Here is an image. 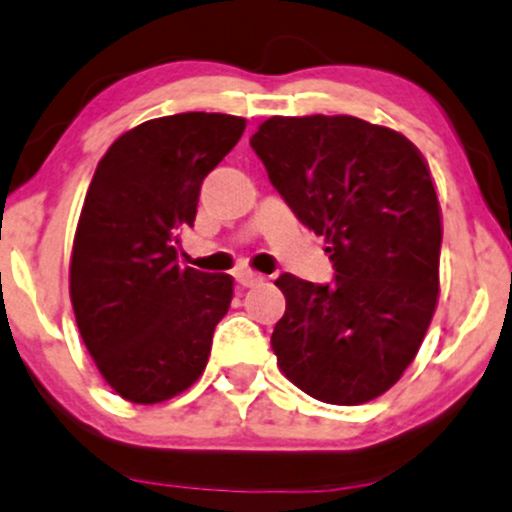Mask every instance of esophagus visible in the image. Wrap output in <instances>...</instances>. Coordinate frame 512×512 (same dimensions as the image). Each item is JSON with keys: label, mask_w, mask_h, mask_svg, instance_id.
Instances as JSON below:
<instances>
[{"label": "esophagus", "mask_w": 512, "mask_h": 512, "mask_svg": "<svg viewBox=\"0 0 512 512\" xmlns=\"http://www.w3.org/2000/svg\"><path fill=\"white\" fill-rule=\"evenodd\" d=\"M236 283L241 285V288H254V285H258L263 280L261 273L256 271H249V268H241V271H236Z\"/></svg>", "instance_id": "esophagus-1"}]
</instances>
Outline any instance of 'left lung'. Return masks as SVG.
Masks as SVG:
<instances>
[{
    "instance_id": "8db88e82",
    "label": "left lung",
    "mask_w": 512,
    "mask_h": 512,
    "mask_svg": "<svg viewBox=\"0 0 512 512\" xmlns=\"http://www.w3.org/2000/svg\"><path fill=\"white\" fill-rule=\"evenodd\" d=\"M251 148L334 266L324 285L276 280L280 371L322 403H368L412 364L437 305L442 217L430 168L403 134L346 114L271 117Z\"/></svg>"
}]
</instances>
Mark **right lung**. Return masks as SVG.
Instances as JSON below:
<instances>
[{
	"label": "right lung",
	"instance_id": "obj_1",
	"mask_svg": "<svg viewBox=\"0 0 512 512\" xmlns=\"http://www.w3.org/2000/svg\"><path fill=\"white\" fill-rule=\"evenodd\" d=\"M246 129L232 114L185 112L119 136L92 175L70 258V300L104 381L153 405L205 371L234 280L178 266L202 180Z\"/></svg>",
	"mask_w": 512,
	"mask_h": 512
}]
</instances>
